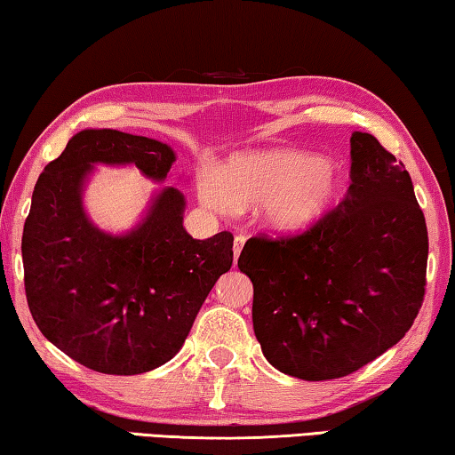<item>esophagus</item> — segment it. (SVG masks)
Here are the masks:
<instances>
[{
  "label": "esophagus",
  "mask_w": 455,
  "mask_h": 455,
  "mask_svg": "<svg viewBox=\"0 0 455 455\" xmlns=\"http://www.w3.org/2000/svg\"><path fill=\"white\" fill-rule=\"evenodd\" d=\"M244 243H246V238H244L243 235H236V236H235V244H233V252H235V263H236L238 255H241V251H243Z\"/></svg>",
  "instance_id": "1"
}]
</instances>
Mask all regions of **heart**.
Segmentation results:
<instances>
[{"label": "heart", "instance_id": "b5f03b06", "mask_svg": "<svg viewBox=\"0 0 455 455\" xmlns=\"http://www.w3.org/2000/svg\"><path fill=\"white\" fill-rule=\"evenodd\" d=\"M341 164L313 152L283 148L243 150L200 182V198L214 211L260 204L273 228L297 233L319 222L343 196Z\"/></svg>", "mask_w": 455, "mask_h": 455}]
</instances>
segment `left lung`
Segmentation results:
<instances>
[{"mask_svg":"<svg viewBox=\"0 0 455 455\" xmlns=\"http://www.w3.org/2000/svg\"><path fill=\"white\" fill-rule=\"evenodd\" d=\"M238 268L268 363L305 381L357 371L410 331L426 292L427 227L410 172L353 132L343 203L303 235L246 241Z\"/></svg>","mask_w":455,"mask_h":455,"instance_id":"obj_1","label":"left lung"}]
</instances>
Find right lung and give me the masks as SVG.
I'll use <instances>...</instances> for the list:
<instances>
[{"label": "right lung", "mask_w": 455, "mask_h": 455, "mask_svg": "<svg viewBox=\"0 0 455 455\" xmlns=\"http://www.w3.org/2000/svg\"><path fill=\"white\" fill-rule=\"evenodd\" d=\"M174 160L154 138L88 128L36 182L21 236L29 311L50 343L94 371L136 375L171 361L233 265L227 230L204 241L184 230L187 198L174 187L154 192L122 235L90 220L84 188L96 164H132L164 182Z\"/></svg>", "instance_id": "1"}]
</instances>
